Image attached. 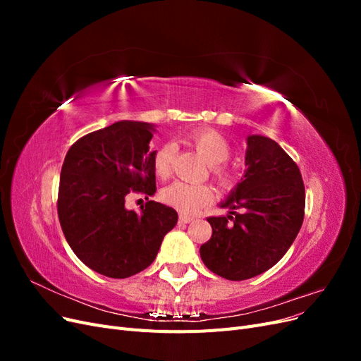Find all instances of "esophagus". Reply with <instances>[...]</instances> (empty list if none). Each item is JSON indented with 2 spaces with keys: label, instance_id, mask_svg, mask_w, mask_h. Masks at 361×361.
I'll list each match as a JSON object with an SVG mask.
<instances>
[{
  "label": "esophagus",
  "instance_id": "1",
  "mask_svg": "<svg viewBox=\"0 0 361 361\" xmlns=\"http://www.w3.org/2000/svg\"><path fill=\"white\" fill-rule=\"evenodd\" d=\"M192 220H194V216H190V215H180V216H179V221H180V223H185V224L191 223Z\"/></svg>",
  "mask_w": 361,
  "mask_h": 361
}]
</instances>
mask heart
Masks as SVG:
<instances>
[{"instance_id":"heart-1","label":"heart","mask_w":361,"mask_h":361,"mask_svg":"<svg viewBox=\"0 0 361 361\" xmlns=\"http://www.w3.org/2000/svg\"><path fill=\"white\" fill-rule=\"evenodd\" d=\"M190 141L209 166H215L214 174L221 187H231L233 182L231 171L223 167H216L220 166V164L226 162L227 158L231 157V145H228V141L221 134H218L216 130L211 129L199 130V133L192 134L190 137ZM173 155L174 149L171 145H164L155 154L154 170L158 178L166 179L170 176ZM161 195L162 200L171 207H174L176 211L182 214H195L199 212L203 206L212 202L214 191L204 183H190L176 180L164 188Z\"/></svg>"}]
</instances>
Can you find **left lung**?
<instances>
[{
    "mask_svg": "<svg viewBox=\"0 0 361 361\" xmlns=\"http://www.w3.org/2000/svg\"><path fill=\"white\" fill-rule=\"evenodd\" d=\"M245 167L220 203L228 214L207 218L212 236L200 247L207 269L233 281L256 277L285 256L301 228L305 204L300 169L274 140L248 135Z\"/></svg>",
    "mask_w": 361,
    "mask_h": 361,
    "instance_id": "8db88e82",
    "label": "left lung"
}]
</instances>
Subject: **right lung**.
<instances>
[{"mask_svg": "<svg viewBox=\"0 0 361 361\" xmlns=\"http://www.w3.org/2000/svg\"><path fill=\"white\" fill-rule=\"evenodd\" d=\"M154 123L120 120L80 138L64 158L59 218L73 253L84 265L111 279H126L155 260L178 212L150 200L129 211L130 191H157L150 140ZM149 200V199H147Z\"/></svg>", "mask_w": 361, "mask_h": 361, "instance_id": "1", "label": "right lung"}]
</instances>
